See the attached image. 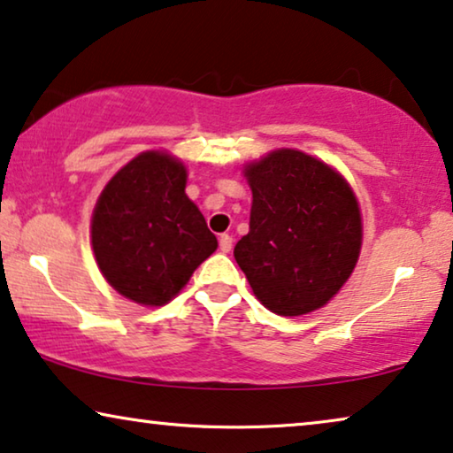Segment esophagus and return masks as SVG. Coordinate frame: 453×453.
Masks as SVG:
<instances>
[{
  "label": "esophagus",
  "instance_id": "esophagus-1",
  "mask_svg": "<svg viewBox=\"0 0 453 453\" xmlns=\"http://www.w3.org/2000/svg\"><path fill=\"white\" fill-rule=\"evenodd\" d=\"M219 245H220V251L222 253H228L233 250V237L231 234H220V239H219Z\"/></svg>",
  "mask_w": 453,
  "mask_h": 453
}]
</instances>
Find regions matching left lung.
Wrapping results in <instances>:
<instances>
[{"mask_svg": "<svg viewBox=\"0 0 453 453\" xmlns=\"http://www.w3.org/2000/svg\"><path fill=\"white\" fill-rule=\"evenodd\" d=\"M243 173L253 202L234 259L253 295L284 318L324 307L361 253L355 191L330 165L293 148L270 152Z\"/></svg>", "mask_w": 453, "mask_h": 453, "instance_id": "left-lung-1", "label": "left lung"}]
</instances>
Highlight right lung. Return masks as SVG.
<instances>
[{
    "instance_id": "add662e5",
    "label": "right lung",
    "mask_w": 453,
    "mask_h": 453,
    "mask_svg": "<svg viewBox=\"0 0 453 453\" xmlns=\"http://www.w3.org/2000/svg\"><path fill=\"white\" fill-rule=\"evenodd\" d=\"M185 183L181 160L148 150L121 166L98 196L92 251L107 282L129 301L169 303L219 247Z\"/></svg>"
}]
</instances>
